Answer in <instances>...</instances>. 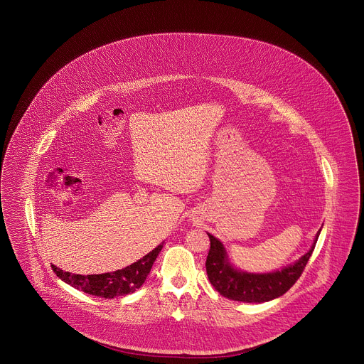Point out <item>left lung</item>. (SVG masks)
<instances>
[{"instance_id": "left-lung-1", "label": "left lung", "mask_w": 364, "mask_h": 364, "mask_svg": "<svg viewBox=\"0 0 364 364\" xmlns=\"http://www.w3.org/2000/svg\"><path fill=\"white\" fill-rule=\"evenodd\" d=\"M321 232V230H320ZM320 232L316 237L320 235ZM210 237V252L205 260V271L210 283L225 298L238 302H268L277 296H282L284 292L290 290L295 282L302 275L306 264L309 262L314 247L302 256L298 262L290 267L283 268L272 274H247L234 269L228 262L225 247L214 235Z\"/></svg>"}]
</instances>
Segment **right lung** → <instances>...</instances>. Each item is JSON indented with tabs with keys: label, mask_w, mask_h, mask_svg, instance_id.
<instances>
[{
	"label": "right lung",
	"mask_w": 364,
	"mask_h": 364,
	"mask_svg": "<svg viewBox=\"0 0 364 364\" xmlns=\"http://www.w3.org/2000/svg\"><path fill=\"white\" fill-rule=\"evenodd\" d=\"M161 249L162 244L149 255H146L139 262H134L123 269H117L115 272H108L102 275H73L70 272L62 271L55 265H51V268L59 279L73 286L77 290L111 299L120 295L132 294L145 283L146 277L149 275L150 268L157 255L160 253Z\"/></svg>",
	"instance_id": "add662e5"
}]
</instances>
